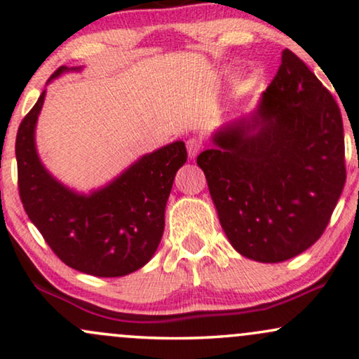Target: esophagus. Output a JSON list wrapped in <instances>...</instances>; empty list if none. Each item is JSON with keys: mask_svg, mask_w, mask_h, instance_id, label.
Wrapping results in <instances>:
<instances>
[{"mask_svg": "<svg viewBox=\"0 0 359 359\" xmlns=\"http://www.w3.org/2000/svg\"><path fill=\"white\" fill-rule=\"evenodd\" d=\"M186 149H188V155L191 158H194V156H198V154L203 149V142L198 137H189L188 140H186Z\"/></svg>", "mask_w": 359, "mask_h": 359, "instance_id": "1", "label": "esophagus"}]
</instances>
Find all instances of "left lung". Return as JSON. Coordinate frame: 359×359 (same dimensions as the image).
Here are the masks:
<instances>
[{
    "mask_svg": "<svg viewBox=\"0 0 359 359\" xmlns=\"http://www.w3.org/2000/svg\"><path fill=\"white\" fill-rule=\"evenodd\" d=\"M220 225L238 253L279 263L325 232L346 181L341 112L289 48L255 114L198 156Z\"/></svg>",
    "mask_w": 359,
    "mask_h": 359,
    "instance_id": "8db88e82",
    "label": "left lung"
}]
</instances>
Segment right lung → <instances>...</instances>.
Returning a JSON list of instances; mask_svg holds the SVG:
<instances>
[{"instance_id":"obj_1","label":"right lung","mask_w":359,"mask_h":359,"mask_svg":"<svg viewBox=\"0 0 359 359\" xmlns=\"http://www.w3.org/2000/svg\"><path fill=\"white\" fill-rule=\"evenodd\" d=\"M63 65L48 78H57ZM46 91L16 135L18 188L24 210L67 266L100 278H117L154 257L165 229V208L175 175L186 163L184 142L142 158L109 186L81 196L58 183L39 160L34 129Z\"/></svg>"}]
</instances>
